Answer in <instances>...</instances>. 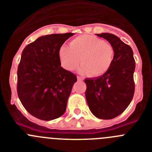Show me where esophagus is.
<instances>
[{
  "instance_id": "1",
  "label": "esophagus",
  "mask_w": 152,
  "mask_h": 152,
  "mask_svg": "<svg viewBox=\"0 0 152 152\" xmlns=\"http://www.w3.org/2000/svg\"><path fill=\"white\" fill-rule=\"evenodd\" d=\"M77 79L79 81H83V77H81V76H77Z\"/></svg>"
}]
</instances>
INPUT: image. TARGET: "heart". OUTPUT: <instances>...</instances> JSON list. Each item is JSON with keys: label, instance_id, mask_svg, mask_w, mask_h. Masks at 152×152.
<instances>
[{"label": "heart", "instance_id": "obj_1", "mask_svg": "<svg viewBox=\"0 0 152 152\" xmlns=\"http://www.w3.org/2000/svg\"><path fill=\"white\" fill-rule=\"evenodd\" d=\"M115 51L113 46L100 38L84 34L69 42V47L62 46L58 52L61 64L64 69L73 70L79 65V71L94 77L103 75L113 64Z\"/></svg>", "mask_w": 152, "mask_h": 152}]
</instances>
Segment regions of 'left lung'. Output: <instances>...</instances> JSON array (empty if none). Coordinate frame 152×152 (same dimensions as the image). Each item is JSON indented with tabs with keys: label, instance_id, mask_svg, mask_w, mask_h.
I'll use <instances>...</instances> for the list:
<instances>
[{
	"label": "left lung",
	"instance_id": "8db88e82",
	"mask_svg": "<svg viewBox=\"0 0 152 152\" xmlns=\"http://www.w3.org/2000/svg\"><path fill=\"white\" fill-rule=\"evenodd\" d=\"M114 49L113 64L102 76L85 79L86 100L91 112L100 119H112L121 115L131 102L135 85V60L131 47L113 34H97Z\"/></svg>",
	"mask_w": 152,
	"mask_h": 152
}]
</instances>
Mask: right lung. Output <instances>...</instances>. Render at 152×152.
<instances>
[{"label":"right lung","mask_w":152,"mask_h":152,"mask_svg":"<svg viewBox=\"0 0 152 152\" xmlns=\"http://www.w3.org/2000/svg\"><path fill=\"white\" fill-rule=\"evenodd\" d=\"M74 34H54L38 37L23 49L18 66L17 92L25 110L44 121L66 111L76 75L61 66L58 52Z\"/></svg>","instance_id":"right-lung-1"}]
</instances>
